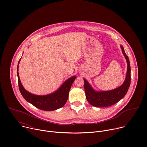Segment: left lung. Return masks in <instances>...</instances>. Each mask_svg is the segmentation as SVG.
<instances>
[{
    "label": "left lung",
    "instance_id": "1",
    "mask_svg": "<svg viewBox=\"0 0 147 147\" xmlns=\"http://www.w3.org/2000/svg\"><path fill=\"white\" fill-rule=\"evenodd\" d=\"M120 48L127 64L126 76H125V80L121 86L112 90L98 91L94 90L88 81L86 79L84 78V90L87 100L94 107L103 108L112 106L120 101L128 91L131 81L130 61L128 56L125 53L123 46L120 45Z\"/></svg>",
    "mask_w": 147,
    "mask_h": 147
}]
</instances>
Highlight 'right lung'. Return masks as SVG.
Instances as JSON below:
<instances>
[{"label": "right lung", "instance_id": "1", "mask_svg": "<svg viewBox=\"0 0 147 147\" xmlns=\"http://www.w3.org/2000/svg\"><path fill=\"white\" fill-rule=\"evenodd\" d=\"M21 59L18 63L17 73L20 91L24 98L36 108L42 111H52L63 107L67 100L70 88L76 76H72L66 80L57 90L52 93L44 95H35L27 91L21 82L18 74V65Z\"/></svg>", "mask_w": 147, "mask_h": 147}]
</instances>
